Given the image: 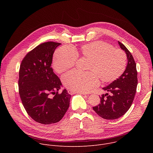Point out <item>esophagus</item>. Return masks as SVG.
<instances>
[{
    "label": "esophagus",
    "instance_id": "1",
    "mask_svg": "<svg viewBox=\"0 0 153 153\" xmlns=\"http://www.w3.org/2000/svg\"><path fill=\"white\" fill-rule=\"evenodd\" d=\"M68 93L70 94H74L76 92H74V91H73L70 90H68ZM79 93H80V94H83V95H85V94H88V93H84V92H79Z\"/></svg>",
    "mask_w": 153,
    "mask_h": 153
}]
</instances>
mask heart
Returning a JSON list of instances; mask_svg holds the SVG:
<instances>
[{
	"mask_svg": "<svg viewBox=\"0 0 153 153\" xmlns=\"http://www.w3.org/2000/svg\"><path fill=\"white\" fill-rule=\"evenodd\" d=\"M80 53L89 59L86 70L89 71H71L62 77L67 88L77 92L88 93L103 82H111L123 73L126 56L120 49H114L108 43L98 41L87 43L80 47ZM79 52L73 47L65 46L57 50L53 56V66L58 73L73 68L78 59Z\"/></svg>",
	"mask_w": 153,
	"mask_h": 153,
	"instance_id": "obj_1",
	"label": "heart"
}]
</instances>
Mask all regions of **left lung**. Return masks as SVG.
Returning <instances> with one entry per match:
<instances>
[{
    "label": "left lung",
    "mask_w": 153,
    "mask_h": 153,
    "mask_svg": "<svg viewBox=\"0 0 153 153\" xmlns=\"http://www.w3.org/2000/svg\"><path fill=\"white\" fill-rule=\"evenodd\" d=\"M118 43L127 56L126 69L119 79L102 88L110 94H102L100 97V103L93 107L99 116L108 120L118 119L128 111L133 102L137 85V72L134 59L123 43L119 41Z\"/></svg>",
    "instance_id": "8db88e82"
}]
</instances>
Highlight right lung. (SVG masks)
I'll use <instances>...</instances> for the list:
<instances>
[{"instance_id":"add662e5","label":"right lung","mask_w":153,"mask_h":153,"mask_svg":"<svg viewBox=\"0 0 153 153\" xmlns=\"http://www.w3.org/2000/svg\"><path fill=\"white\" fill-rule=\"evenodd\" d=\"M60 44L41 43L25 56L20 66L19 92L22 102L28 114L42 124L59 122L70 105L71 95L66 89L58 93L62 83L51 68L55 49Z\"/></svg>"}]
</instances>
